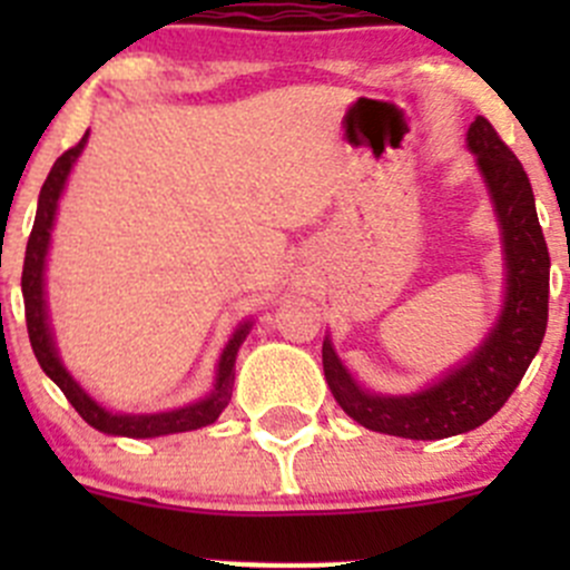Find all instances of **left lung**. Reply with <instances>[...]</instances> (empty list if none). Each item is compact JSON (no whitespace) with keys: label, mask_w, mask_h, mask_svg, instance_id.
<instances>
[{"label":"left lung","mask_w":570,"mask_h":570,"mask_svg":"<svg viewBox=\"0 0 570 570\" xmlns=\"http://www.w3.org/2000/svg\"><path fill=\"white\" fill-rule=\"evenodd\" d=\"M465 146L491 195L504 258V301L488 336L469 355L413 394H377L361 386L322 342V370L331 394L366 430L413 441H435L485 424L508 402L532 364L549 322V248L534 212L532 184L491 124L476 115Z\"/></svg>","instance_id":"8db88e82"}]
</instances>
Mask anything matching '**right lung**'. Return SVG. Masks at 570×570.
<instances>
[{
    "mask_svg": "<svg viewBox=\"0 0 570 570\" xmlns=\"http://www.w3.org/2000/svg\"><path fill=\"white\" fill-rule=\"evenodd\" d=\"M85 146H88V131H85V137L77 142V146L68 148V151L57 159L55 168L49 170V176H46L43 187H40V195H38L36 226H32L30 243H27L24 273H21L27 333H30L32 353H36L40 370H43L46 375L60 386V392L66 394V400L71 402L73 407H77L79 416H82L90 428L99 430V433L124 435V439H157V435L187 433V430L206 428V424L217 422L223 407H226L228 400H232L234 364H237L239 347H243V342L248 338L253 327L250 320L239 322L237 331L232 333L228 344L223 347L220 361H217L212 392L200 396V400L189 402V405L174 407V411H159V413L109 411V407L101 405V402H96L94 396L73 381V375L60 361V353H57V344H55V331H51V320H49V303H46V256H49L51 228H55V217H57V206H60V198H62V189H66L71 168L77 165L79 154H82Z\"/></svg>",
    "mask_w": 570,
    "mask_h": 570,
    "instance_id": "right-lung-1",
    "label": "right lung"
}]
</instances>
